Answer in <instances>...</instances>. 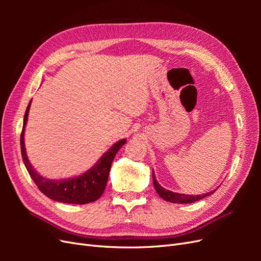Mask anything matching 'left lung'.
Wrapping results in <instances>:
<instances>
[{
    "mask_svg": "<svg viewBox=\"0 0 261 261\" xmlns=\"http://www.w3.org/2000/svg\"><path fill=\"white\" fill-rule=\"evenodd\" d=\"M152 177H153V185L155 188V192L159 194V196L161 198H163L164 200L173 202V203H191V202H195V201H198L204 197H207L211 194L215 193L216 191H212L210 193L207 194H203V195H197V196H192V195H184V194H177V193H173L170 191H167V189L163 188L159 183H158L155 176H154V173H152Z\"/></svg>",
    "mask_w": 261,
    "mask_h": 261,
    "instance_id": "8db88e82",
    "label": "left lung"
}]
</instances>
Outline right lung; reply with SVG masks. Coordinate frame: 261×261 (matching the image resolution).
<instances>
[{
  "instance_id": "1",
  "label": "right lung",
  "mask_w": 261,
  "mask_h": 261,
  "mask_svg": "<svg viewBox=\"0 0 261 261\" xmlns=\"http://www.w3.org/2000/svg\"><path fill=\"white\" fill-rule=\"evenodd\" d=\"M30 103L27 107L25 116H23V125L20 134V149L23 164H25L29 175L35 181V184L46 197L59 202L85 204L99 199L106 189L108 177L110 174V169H111V164L114 160V156L118 150H120V148L126 143V140L123 139L116 143L101 158V160L98 162L97 165H94L90 171L81 176L72 179L62 180H51L44 178L39 175L33 169V167H31L26 154L25 144H23V129H25V125L28 118Z\"/></svg>"
}]
</instances>
